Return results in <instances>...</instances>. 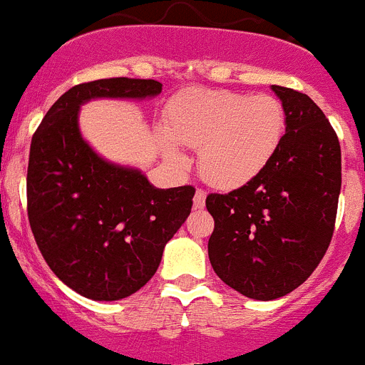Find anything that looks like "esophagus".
<instances>
[{"label":"esophagus","mask_w":365,"mask_h":365,"mask_svg":"<svg viewBox=\"0 0 365 365\" xmlns=\"http://www.w3.org/2000/svg\"><path fill=\"white\" fill-rule=\"evenodd\" d=\"M204 206H206V193L202 190H197L193 197V210H204Z\"/></svg>","instance_id":"34e87169"}]
</instances>
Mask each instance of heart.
Returning <instances> with one entry per match:
<instances>
[{"label":"heart","mask_w":365,"mask_h":365,"mask_svg":"<svg viewBox=\"0 0 365 365\" xmlns=\"http://www.w3.org/2000/svg\"><path fill=\"white\" fill-rule=\"evenodd\" d=\"M284 127L283 106L270 95L190 89L170 103L161 147L177 168L190 165L179 145L199 150V172L207 185L237 190L270 165L281 147Z\"/></svg>","instance_id":"b5f03b06"}]
</instances>
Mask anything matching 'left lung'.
<instances>
[{
	"label": "left lung",
	"mask_w": 365,
	"mask_h": 365,
	"mask_svg": "<svg viewBox=\"0 0 365 365\" xmlns=\"http://www.w3.org/2000/svg\"><path fill=\"white\" fill-rule=\"evenodd\" d=\"M287 116L281 147L252 182L211 193L207 255L242 296L272 301L310 277L331 242L341 193V145L308 95L270 86Z\"/></svg>",
	"instance_id": "left-lung-1"
}]
</instances>
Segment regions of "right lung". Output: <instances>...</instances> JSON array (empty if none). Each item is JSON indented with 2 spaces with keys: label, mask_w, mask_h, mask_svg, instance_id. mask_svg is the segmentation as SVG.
Here are the masks:
<instances>
[{
  "label": "right lung",
  "mask_w": 365,
  "mask_h": 365,
  "mask_svg": "<svg viewBox=\"0 0 365 365\" xmlns=\"http://www.w3.org/2000/svg\"><path fill=\"white\" fill-rule=\"evenodd\" d=\"M163 84L102 78L66 91L32 138L29 220L55 276L93 301H118L148 283L165 245L192 211L195 188L159 190L140 168L102 158L84 140L81 107L91 100H145Z\"/></svg>",
  "instance_id": "1"
}]
</instances>
